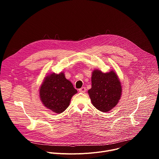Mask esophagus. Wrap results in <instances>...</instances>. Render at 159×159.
Here are the masks:
<instances>
[{
  "instance_id": "1",
  "label": "esophagus",
  "mask_w": 159,
  "mask_h": 159,
  "mask_svg": "<svg viewBox=\"0 0 159 159\" xmlns=\"http://www.w3.org/2000/svg\"><path fill=\"white\" fill-rule=\"evenodd\" d=\"M85 90H86V88L85 87H83L79 89V91L81 93H84L85 92Z\"/></svg>"
}]
</instances>
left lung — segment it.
<instances>
[{
  "label": "left lung",
  "instance_id": "obj_1",
  "mask_svg": "<svg viewBox=\"0 0 159 159\" xmlns=\"http://www.w3.org/2000/svg\"><path fill=\"white\" fill-rule=\"evenodd\" d=\"M92 87L88 90L93 106L101 112H108L120 99L122 87L115 71L102 73L94 70L91 77Z\"/></svg>",
  "mask_w": 159,
  "mask_h": 159
}]
</instances>
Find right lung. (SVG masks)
<instances>
[{
    "label": "right lung",
    "instance_id": "obj_1",
    "mask_svg": "<svg viewBox=\"0 0 159 159\" xmlns=\"http://www.w3.org/2000/svg\"><path fill=\"white\" fill-rule=\"evenodd\" d=\"M77 93L63 72L47 75L39 89L40 99L44 106L58 114L69 107L72 97Z\"/></svg>",
    "mask_w": 159,
    "mask_h": 159
}]
</instances>
